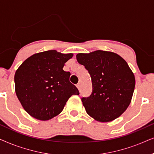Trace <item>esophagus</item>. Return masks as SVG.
Here are the masks:
<instances>
[{"label": "esophagus", "instance_id": "obj_1", "mask_svg": "<svg viewBox=\"0 0 154 154\" xmlns=\"http://www.w3.org/2000/svg\"><path fill=\"white\" fill-rule=\"evenodd\" d=\"M76 87L79 88V90H81V84L80 83H79V84H77L76 85Z\"/></svg>", "mask_w": 154, "mask_h": 154}]
</instances>
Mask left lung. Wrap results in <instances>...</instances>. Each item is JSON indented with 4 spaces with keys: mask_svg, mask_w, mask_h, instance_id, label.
I'll list each match as a JSON object with an SVG mask.
<instances>
[{
    "mask_svg": "<svg viewBox=\"0 0 154 154\" xmlns=\"http://www.w3.org/2000/svg\"><path fill=\"white\" fill-rule=\"evenodd\" d=\"M76 59L92 79L91 95L81 99L86 112L102 123L116 119L128 109L135 87L128 63L115 52L104 50L79 53Z\"/></svg>",
    "mask_w": 154,
    "mask_h": 154,
    "instance_id": "1",
    "label": "left lung"
}]
</instances>
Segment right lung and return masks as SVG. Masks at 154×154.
Instances as JSON below:
<instances>
[{
	"mask_svg": "<svg viewBox=\"0 0 154 154\" xmlns=\"http://www.w3.org/2000/svg\"><path fill=\"white\" fill-rule=\"evenodd\" d=\"M73 53L52 50L27 58L14 74L15 92L23 108L31 116L48 121L62 112L78 88L69 81L71 73L63 70Z\"/></svg>",
	"mask_w": 154,
	"mask_h": 154,
	"instance_id": "add662e5",
	"label": "right lung"
}]
</instances>
